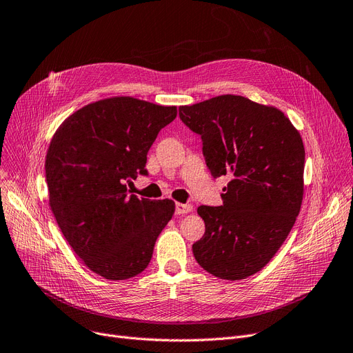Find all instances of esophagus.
Segmentation results:
<instances>
[{
  "label": "esophagus",
  "instance_id": "esophagus-1",
  "mask_svg": "<svg viewBox=\"0 0 353 353\" xmlns=\"http://www.w3.org/2000/svg\"><path fill=\"white\" fill-rule=\"evenodd\" d=\"M192 210L191 204H182V203H176L175 204V214H187Z\"/></svg>",
  "mask_w": 353,
  "mask_h": 353
}]
</instances>
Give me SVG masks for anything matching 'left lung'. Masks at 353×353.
<instances>
[{
  "label": "left lung",
  "mask_w": 353,
  "mask_h": 353,
  "mask_svg": "<svg viewBox=\"0 0 353 353\" xmlns=\"http://www.w3.org/2000/svg\"><path fill=\"white\" fill-rule=\"evenodd\" d=\"M179 119L201 136L213 178L228 175L223 205H200L205 233L195 261L221 279L261 271L284 243L300 213L305 152L283 111L241 95L179 107Z\"/></svg>",
  "instance_id": "8db88e82"
}]
</instances>
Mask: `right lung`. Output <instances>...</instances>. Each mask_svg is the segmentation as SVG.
Returning a JSON list of instances; mask_svg holds the SVG:
<instances>
[{"mask_svg":"<svg viewBox=\"0 0 353 353\" xmlns=\"http://www.w3.org/2000/svg\"><path fill=\"white\" fill-rule=\"evenodd\" d=\"M175 117L176 107L116 97L78 110L52 139L45 168L53 216L82 262L105 279L145 271L172 219V200L139 199L128 182L148 175V152Z\"/></svg>","mask_w":353,"mask_h":353,"instance_id":"add662e5","label":"right lung"}]
</instances>
